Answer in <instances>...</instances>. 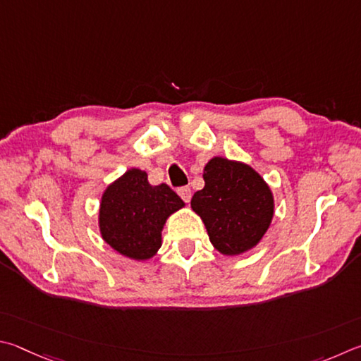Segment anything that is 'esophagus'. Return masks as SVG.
Returning a JSON list of instances; mask_svg holds the SVG:
<instances>
[{"label": "esophagus", "instance_id": "esophagus-1", "mask_svg": "<svg viewBox=\"0 0 361 361\" xmlns=\"http://www.w3.org/2000/svg\"><path fill=\"white\" fill-rule=\"evenodd\" d=\"M177 193H179V197L185 201V203H188V201L192 200V190L190 187H182L177 190Z\"/></svg>", "mask_w": 361, "mask_h": 361}]
</instances>
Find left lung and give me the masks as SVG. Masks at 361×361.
I'll return each instance as SVG.
<instances>
[{"label":"left lung","mask_w":361,"mask_h":361,"mask_svg":"<svg viewBox=\"0 0 361 361\" xmlns=\"http://www.w3.org/2000/svg\"><path fill=\"white\" fill-rule=\"evenodd\" d=\"M204 187L193 195L198 214L216 250L238 257L257 247L274 217V195L247 163L212 157L203 169Z\"/></svg>","instance_id":"1"}]
</instances>
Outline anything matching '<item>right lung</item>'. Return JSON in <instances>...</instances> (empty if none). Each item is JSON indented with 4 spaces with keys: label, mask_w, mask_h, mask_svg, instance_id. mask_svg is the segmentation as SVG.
Wrapping results in <instances>:
<instances>
[{
    "label": "right lung",
    "mask_w": 361,
    "mask_h": 361,
    "mask_svg": "<svg viewBox=\"0 0 361 361\" xmlns=\"http://www.w3.org/2000/svg\"><path fill=\"white\" fill-rule=\"evenodd\" d=\"M184 206L166 184L152 185L145 171L131 168L101 195L99 235L120 255L147 262L161 247L166 220Z\"/></svg>",
    "instance_id": "obj_1"
}]
</instances>
